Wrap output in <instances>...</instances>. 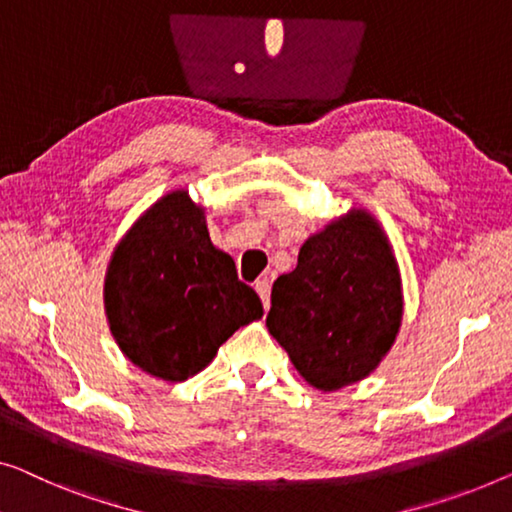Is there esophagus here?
Segmentation results:
<instances>
[{
    "mask_svg": "<svg viewBox=\"0 0 512 512\" xmlns=\"http://www.w3.org/2000/svg\"><path fill=\"white\" fill-rule=\"evenodd\" d=\"M255 289H257L259 299H262V303H264V308H269V301H271V285H269V280H257L255 282Z\"/></svg>",
    "mask_w": 512,
    "mask_h": 512,
    "instance_id": "esophagus-1",
    "label": "esophagus"
}]
</instances>
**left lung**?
Here are the masks:
<instances>
[{"label":"left lung","mask_w":512,"mask_h":512,"mask_svg":"<svg viewBox=\"0 0 512 512\" xmlns=\"http://www.w3.org/2000/svg\"><path fill=\"white\" fill-rule=\"evenodd\" d=\"M400 319L391 246L368 213L354 211L310 236L296 269L273 282L266 326L305 381L335 391L377 368Z\"/></svg>","instance_id":"1"}]
</instances>
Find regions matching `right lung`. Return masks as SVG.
Returning a JSON list of instances; mask_svg holds the SVG:
<instances>
[{"label":"right lung","instance_id":"right-lung-1","mask_svg":"<svg viewBox=\"0 0 512 512\" xmlns=\"http://www.w3.org/2000/svg\"><path fill=\"white\" fill-rule=\"evenodd\" d=\"M105 310L121 352L165 381L197 375L236 329L264 315L183 190L156 202L114 250Z\"/></svg>","mask_w":512,"mask_h":512}]
</instances>
